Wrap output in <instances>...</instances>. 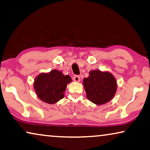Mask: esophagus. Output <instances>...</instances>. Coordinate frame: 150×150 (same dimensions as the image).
<instances>
[{"label": "esophagus", "mask_w": 150, "mask_h": 150, "mask_svg": "<svg viewBox=\"0 0 150 150\" xmlns=\"http://www.w3.org/2000/svg\"><path fill=\"white\" fill-rule=\"evenodd\" d=\"M73 81H74L75 82H79L80 81L79 76L75 75L74 77H73Z\"/></svg>", "instance_id": "obj_1"}]
</instances>
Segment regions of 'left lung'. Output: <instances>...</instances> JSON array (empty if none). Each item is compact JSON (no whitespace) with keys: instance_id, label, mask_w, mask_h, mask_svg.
<instances>
[{"instance_id":"left-lung-1","label":"left lung","mask_w":150,"mask_h":150,"mask_svg":"<svg viewBox=\"0 0 150 150\" xmlns=\"http://www.w3.org/2000/svg\"><path fill=\"white\" fill-rule=\"evenodd\" d=\"M83 85L88 99L97 105L110 102L117 89V80L113 75L98 69L89 71V77L84 78Z\"/></svg>"}]
</instances>
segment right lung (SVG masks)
Listing matches in <instances>:
<instances>
[{"instance_id":"obj_1","label":"right lung","mask_w":150,"mask_h":150,"mask_svg":"<svg viewBox=\"0 0 150 150\" xmlns=\"http://www.w3.org/2000/svg\"><path fill=\"white\" fill-rule=\"evenodd\" d=\"M71 81L70 76L54 69L38 75L33 82V88L42 102L54 104L64 98L67 84Z\"/></svg>"}]
</instances>
